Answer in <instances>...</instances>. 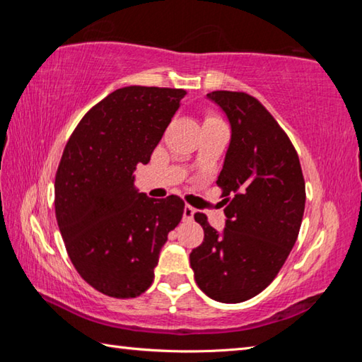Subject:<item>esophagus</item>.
Returning <instances> with one entry per match:
<instances>
[{
    "instance_id": "34e87169",
    "label": "esophagus",
    "mask_w": 362,
    "mask_h": 362,
    "mask_svg": "<svg viewBox=\"0 0 362 362\" xmlns=\"http://www.w3.org/2000/svg\"><path fill=\"white\" fill-rule=\"evenodd\" d=\"M193 216H194V209L189 204H187L185 209H183V220H185V222H189V220H193Z\"/></svg>"
}]
</instances>
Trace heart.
I'll return each instance as SVG.
<instances>
[{
  "mask_svg": "<svg viewBox=\"0 0 362 362\" xmlns=\"http://www.w3.org/2000/svg\"><path fill=\"white\" fill-rule=\"evenodd\" d=\"M217 119H220L217 115H214V113H207V115H206V119H204V122H211V121H217Z\"/></svg>",
  "mask_w": 362,
  "mask_h": 362,
  "instance_id": "heart-1",
  "label": "heart"
}]
</instances>
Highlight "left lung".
I'll list each match as a JSON object with an SVG mask.
<instances>
[{
  "instance_id": "1",
  "label": "left lung",
  "mask_w": 362,
  "mask_h": 362,
  "mask_svg": "<svg viewBox=\"0 0 362 362\" xmlns=\"http://www.w3.org/2000/svg\"><path fill=\"white\" fill-rule=\"evenodd\" d=\"M231 124V142L217 179L226 226L207 222L204 241L189 254L196 284L207 297L240 303L276 278L297 241L305 211V179L291 139L272 113L246 93L207 94Z\"/></svg>"
}]
</instances>
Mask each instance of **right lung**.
Returning a JSON list of instances; mask_svg holds the SVG:
<instances>
[{
  "mask_svg": "<svg viewBox=\"0 0 362 362\" xmlns=\"http://www.w3.org/2000/svg\"><path fill=\"white\" fill-rule=\"evenodd\" d=\"M185 89L127 86L89 110L65 145L56 174V217L66 254L86 283L115 298H134L153 283L159 250L183 216L170 194L134 188L175 115Z\"/></svg>",
  "mask_w": 362,
  "mask_h": 362,
  "instance_id": "right-lung-1",
  "label": "right lung"
}]
</instances>
